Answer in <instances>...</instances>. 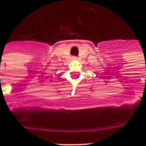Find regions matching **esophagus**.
<instances>
[{
    "label": "esophagus",
    "mask_w": 146,
    "mask_h": 146,
    "mask_svg": "<svg viewBox=\"0 0 146 146\" xmlns=\"http://www.w3.org/2000/svg\"><path fill=\"white\" fill-rule=\"evenodd\" d=\"M72 60H77V58L75 57V56H74V57H72Z\"/></svg>",
    "instance_id": "34e87169"
}]
</instances>
